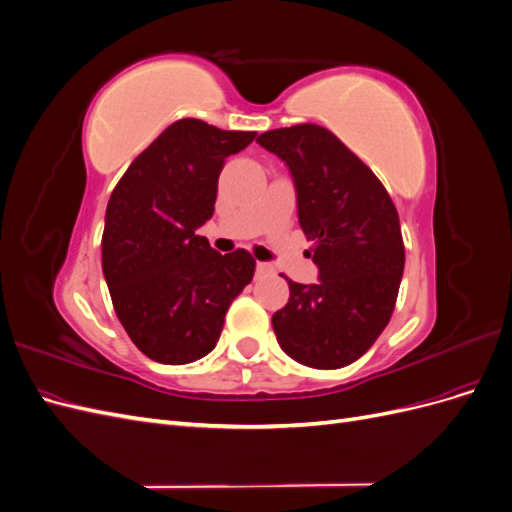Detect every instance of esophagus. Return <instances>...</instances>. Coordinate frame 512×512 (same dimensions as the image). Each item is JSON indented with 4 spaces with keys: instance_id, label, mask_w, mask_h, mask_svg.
<instances>
[{
    "instance_id": "obj_1",
    "label": "esophagus",
    "mask_w": 512,
    "mask_h": 512,
    "mask_svg": "<svg viewBox=\"0 0 512 512\" xmlns=\"http://www.w3.org/2000/svg\"><path fill=\"white\" fill-rule=\"evenodd\" d=\"M273 265H269V262H258L256 265V273L258 275H273Z\"/></svg>"
}]
</instances>
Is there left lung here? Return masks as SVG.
<instances>
[{"label":"left lung","instance_id":"left-lung-1","mask_svg":"<svg viewBox=\"0 0 512 512\" xmlns=\"http://www.w3.org/2000/svg\"><path fill=\"white\" fill-rule=\"evenodd\" d=\"M256 141L290 168L320 271L309 286L284 275L290 299L271 320L277 344L297 363L346 367L393 316L406 262L397 209L371 168L327 128L299 123Z\"/></svg>","mask_w":512,"mask_h":512}]
</instances>
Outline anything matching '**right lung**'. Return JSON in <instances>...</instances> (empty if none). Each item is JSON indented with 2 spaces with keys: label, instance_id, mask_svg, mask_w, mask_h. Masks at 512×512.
I'll list each match as a JSON object with an SVG mask.
<instances>
[{
  "label": "right lung",
  "instance_id": "obj_1",
  "mask_svg": "<svg viewBox=\"0 0 512 512\" xmlns=\"http://www.w3.org/2000/svg\"><path fill=\"white\" fill-rule=\"evenodd\" d=\"M256 132L179 119L130 166L106 207L102 271L115 314L151 361L185 365L218 344L230 303L252 282L250 252H215L196 235L224 162Z\"/></svg>",
  "mask_w": 512,
  "mask_h": 512
}]
</instances>
